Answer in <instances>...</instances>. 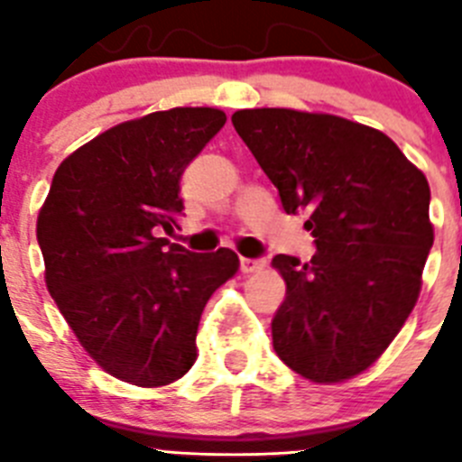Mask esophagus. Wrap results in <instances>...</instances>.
<instances>
[{
  "label": "esophagus",
  "instance_id": "obj_1",
  "mask_svg": "<svg viewBox=\"0 0 462 462\" xmlns=\"http://www.w3.org/2000/svg\"><path fill=\"white\" fill-rule=\"evenodd\" d=\"M265 268V261L263 259H240V273L243 274H252V273H259V270Z\"/></svg>",
  "mask_w": 462,
  "mask_h": 462
}]
</instances>
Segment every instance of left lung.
<instances>
[{
	"label": "left lung",
	"mask_w": 462,
	"mask_h": 462,
	"mask_svg": "<svg viewBox=\"0 0 462 462\" xmlns=\"http://www.w3.org/2000/svg\"><path fill=\"white\" fill-rule=\"evenodd\" d=\"M283 210L307 213L309 263L277 254L286 300L273 346L289 369L319 384L366 371L408 320L433 247L430 188L380 130L289 107L231 116Z\"/></svg>",
	"instance_id": "obj_1"
}]
</instances>
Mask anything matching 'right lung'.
Returning a JSON list of instances; mask_svg holds the SVG:
<instances>
[{
  "label": "right lung",
  "mask_w": 462,
  "mask_h": 462,
  "mask_svg": "<svg viewBox=\"0 0 462 462\" xmlns=\"http://www.w3.org/2000/svg\"><path fill=\"white\" fill-rule=\"evenodd\" d=\"M224 124L222 109L173 107L114 125L59 164L38 210L45 286L88 357L124 383L183 378L203 307L240 268L226 247L158 238L183 210L185 167Z\"/></svg>",
  "instance_id": "right-lung-1"
}]
</instances>
